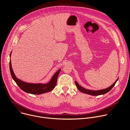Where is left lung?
I'll return each mask as SVG.
<instances>
[{"instance_id":"1","label":"left lung","mask_w":130,"mask_h":130,"mask_svg":"<svg viewBox=\"0 0 130 130\" xmlns=\"http://www.w3.org/2000/svg\"><path fill=\"white\" fill-rule=\"evenodd\" d=\"M118 78L117 79V80L112 85L110 86L108 88H105V89H101V90H89V89H85V88L82 87V86H81L80 85H79V84L78 83V82L77 81H75V84H76L78 89L80 91H81L82 92H83V93L88 94V95H92V96H98V95L105 94L107 93V92H108L109 91H110L111 89H112V88L114 87V86L115 85V84H116V83L118 81Z\"/></svg>"}]
</instances>
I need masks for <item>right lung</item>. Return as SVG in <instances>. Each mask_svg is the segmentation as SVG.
Listing matches in <instances>:
<instances>
[{"label": "right lung", "mask_w": 130, "mask_h": 130, "mask_svg": "<svg viewBox=\"0 0 130 130\" xmlns=\"http://www.w3.org/2000/svg\"><path fill=\"white\" fill-rule=\"evenodd\" d=\"M11 53L10 54L11 56ZM10 70L11 75L13 79L15 81L17 85L20 87V88L27 93L35 94V95H40L42 94L45 93V92H49L52 90L55 86L57 82V79L59 76V74L61 71V69H59L56 73L54 74L52 78L49 82L46 84H33L24 82L18 79H17L15 74L13 72L11 60L10 61Z\"/></svg>", "instance_id": "right-lung-1"}]
</instances>
